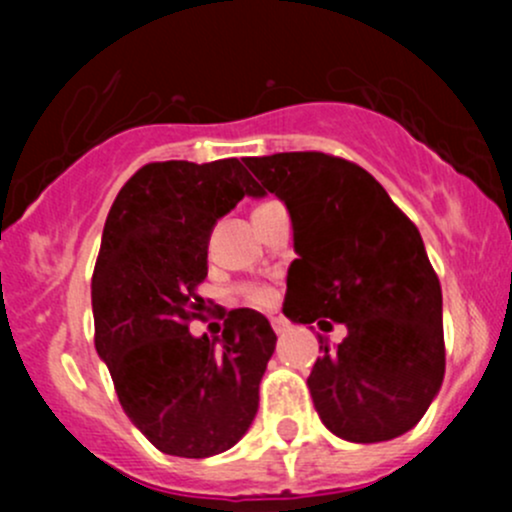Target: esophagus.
<instances>
[{
  "label": "esophagus",
  "mask_w": 512,
  "mask_h": 512,
  "mask_svg": "<svg viewBox=\"0 0 512 512\" xmlns=\"http://www.w3.org/2000/svg\"><path fill=\"white\" fill-rule=\"evenodd\" d=\"M270 322H272V329H275L277 334H285L287 329H289V322H287L285 317H272Z\"/></svg>",
  "instance_id": "34e87169"
}]
</instances>
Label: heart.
I'll return each mask as SVG.
<instances>
[{"label": "heart", "instance_id": "obj_1", "mask_svg": "<svg viewBox=\"0 0 512 512\" xmlns=\"http://www.w3.org/2000/svg\"><path fill=\"white\" fill-rule=\"evenodd\" d=\"M267 205H275L270 200V203H262V205H257L255 208V213L257 210H262V208H267ZM242 297L247 299V302H252V304H260V307H265V304H270L272 299H275V292H272L270 287L267 285H247V287H242Z\"/></svg>", "mask_w": 512, "mask_h": 512}]
</instances>
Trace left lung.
Wrapping results in <instances>:
<instances>
[{"mask_svg":"<svg viewBox=\"0 0 512 512\" xmlns=\"http://www.w3.org/2000/svg\"><path fill=\"white\" fill-rule=\"evenodd\" d=\"M265 190L285 200L297 260L285 314L342 322L337 349L319 339L307 386L334 436L379 443L414 428L446 371L441 282L418 227L361 165L319 151L247 158ZM332 327V324H329Z\"/></svg>","mask_w":512,"mask_h":512,"instance_id":"1","label":"left lung"}]
</instances>
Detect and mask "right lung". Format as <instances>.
<instances>
[{"instance_id": "obj_1", "label": "right lung", "mask_w": 512, "mask_h": 512, "mask_svg": "<svg viewBox=\"0 0 512 512\" xmlns=\"http://www.w3.org/2000/svg\"><path fill=\"white\" fill-rule=\"evenodd\" d=\"M260 195L237 158L163 160L128 178L103 225L91 307L96 352L126 416L168 456L235 446L260 404L277 337L255 309L223 314L220 339L193 337L218 218Z\"/></svg>"}]
</instances>
